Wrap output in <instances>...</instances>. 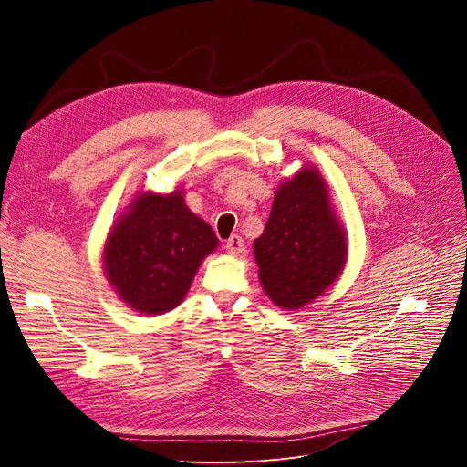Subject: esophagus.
Here are the masks:
<instances>
[{"mask_svg":"<svg viewBox=\"0 0 467 467\" xmlns=\"http://www.w3.org/2000/svg\"><path fill=\"white\" fill-rule=\"evenodd\" d=\"M225 248H227V252L233 254V255H240V254L244 252V238H242L240 234H233V236L227 240Z\"/></svg>","mask_w":467,"mask_h":467,"instance_id":"obj_1","label":"esophagus"}]
</instances>
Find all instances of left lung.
Returning <instances> with one entry per match:
<instances>
[{"label":"left lung","instance_id":"obj_1","mask_svg":"<svg viewBox=\"0 0 467 467\" xmlns=\"http://www.w3.org/2000/svg\"><path fill=\"white\" fill-rule=\"evenodd\" d=\"M254 255L266 296L287 310L310 303L337 280L347 261V238L314 168L280 185Z\"/></svg>","mask_w":467,"mask_h":467}]
</instances>
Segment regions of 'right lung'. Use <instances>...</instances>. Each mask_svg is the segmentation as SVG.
Returning a JSON list of instances; mask_svg holds the SVG:
<instances>
[{
    "instance_id": "right-lung-1",
    "label": "right lung",
    "mask_w": 467,
    "mask_h": 467,
    "mask_svg": "<svg viewBox=\"0 0 467 467\" xmlns=\"http://www.w3.org/2000/svg\"><path fill=\"white\" fill-rule=\"evenodd\" d=\"M217 246L212 227L183 202L182 191L143 192L113 227L104 268L119 297L141 314L176 308Z\"/></svg>"
}]
</instances>
